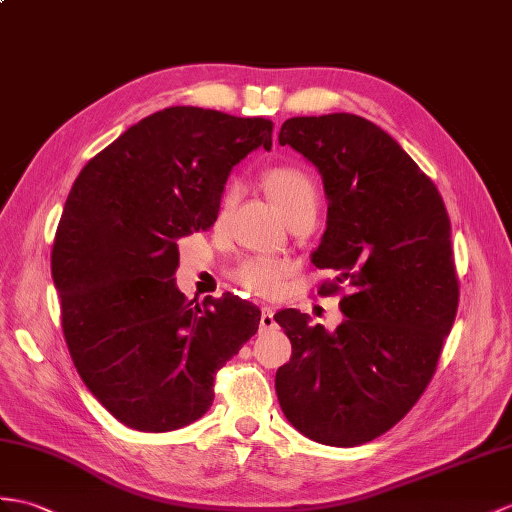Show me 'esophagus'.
I'll return each mask as SVG.
<instances>
[{
	"instance_id": "obj_1",
	"label": "esophagus",
	"mask_w": 512,
	"mask_h": 512,
	"mask_svg": "<svg viewBox=\"0 0 512 512\" xmlns=\"http://www.w3.org/2000/svg\"><path fill=\"white\" fill-rule=\"evenodd\" d=\"M277 323H275V312L270 310V307H261V318H259V331H270L275 329Z\"/></svg>"
}]
</instances>
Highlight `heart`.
Segmentation results:
<instances>
[{"label":"heart","instance_id":"1","mask_svg":"<svg viewBox=\"0 0 512 512\" xmlns=\"http://www.w3.org/2000/svg\"><path fill=\"white\" fill-rule=\"evenodd\" d=\"M261 183L272 202L279 207L285 218L292 220L303 211H316L318 205V187L314 176L303 170L301 165L281 163L272 165L261 174ZM235 202V189L227 187L220 194L216 220L222 222L229 216V211ZM292 275V266L288 261L255 257L246 259L244 264L235 270V281L257 296H277L285 281Z\"/></svg>","mask_w":512,"mask_h":512}]
</instances>
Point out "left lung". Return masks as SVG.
Returning <instances> with one entry per match:
<instances>
[{
  "label": "left lung",
  "mask_w": 512,
  "mask_h": 512,
  "mask_svg": "<svg viewBox=\"0 0 512 512\" xmlns=\"http://www.w3.org/2000/svg\"><path fill=\"white\" fill-rule=\"evenodd\" d=\"M323 176L327 231L312 261L347 316L334 334L307 314L275 320L292 342L275 388L316 443L355 447L388 432L421 399L456 320L451 222L432 178L382 128L351 113L290 117L279 133Z\"/></svg>",
  "instance_id": "left-lung-1"
}]
</instances>
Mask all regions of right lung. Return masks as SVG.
<instances>
[{
	"mask_svg": "<svg viewBox=\"0 0 512 512\" xmlns=\"http://www.w3.org/2000/svg\"><path fill=\"white\" fill-rule=\"evenodd\" d=\"M272 146L266 117L170 106L82 168L52 246L67 349L82 382L139 432H172L213 403L216 373L257 334L240 296L189 301L176 242L216 222L233 165Z\"/></svg>",
	"mask_w": 512,
	"mask_h": 512,
	"instance_id": "obj_1",
	"label": "right lung"
}]
</instances>
